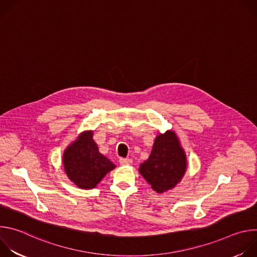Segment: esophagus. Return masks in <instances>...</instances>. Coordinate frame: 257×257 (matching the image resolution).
<instances>
[{
  "instance_id": "1",
  "label": "esophagus",
  "mask_w": 257,
  "mask_h": 257,
  "mask_svg": "<svg viewBox=\"0 0 257 257\" xmlns=\"http://www.w3.org/2000/svg\"><path fill=\"white\" fill-rule=\"evenodd\" d=\"M119 163H120V165H122V166H126V165H130V164L132 163V160H131V159H124V158H121V159L119 160Z\"/></svg>"
}]
</instances>
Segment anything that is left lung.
Segmentation results:
<instances>
[{"label":"left lung","instance_id":"left-lung-1","mask_svg":"<svg viewBox=\"0 0 257 257\" xmlns=\"http://www.w3.org/2000/svg\"><path fill=\"white\" fill-rule=\"evenodd\" d=\"M186 156L173 131L160 134L154 143L148 161L140 165L139 172L158 193L176 186L186 171Z\"/></svg>","mask_w":257,"mask_h":257}]
</instances>
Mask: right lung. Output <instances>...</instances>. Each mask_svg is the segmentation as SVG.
<instances>
[{
    "label": "right lung",
    "instance_id": "add662e5",
    "mask_svg": "<svg viewBox=\"0 0 257 257\" xmlns=\"http://www.w3.org/2000/svg\"><path fill=\"white\" fill-rule=\"evenodd\" d=\"M63 164L69 179L83 189L95 187L115 165L99 154L92 132L82 133L65 151Z\"/></svg>",
    "mask_w": 257,
    "mask_h": 257
}]
</instances>
